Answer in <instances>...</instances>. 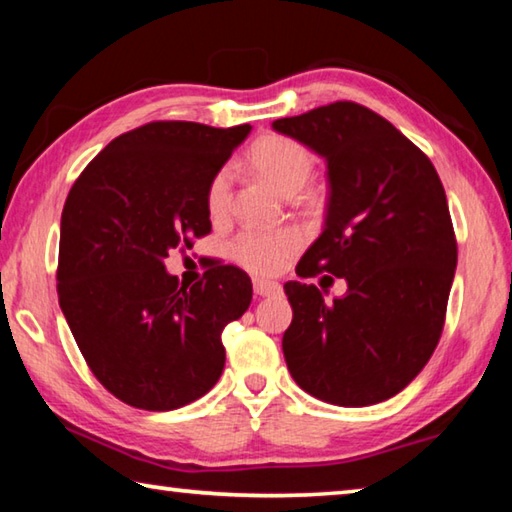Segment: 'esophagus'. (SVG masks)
<instances>
[{
    "label": "esophagus",
    "mask_w": 512,
    "mask_h": 512,
    "mask_svg": "<svg viewBox=\"0 0 512 512\" xmlns=\"http://www.w3.org/2000/svg\"><path fill=\"white\" fill-rule=\"evenodd\" d=\"M253 289L257 296H275V293H280V284L277 282H271V280H253Z\"/></svg>",
    "instance_id": "esophagus-1"
}]
</instances>
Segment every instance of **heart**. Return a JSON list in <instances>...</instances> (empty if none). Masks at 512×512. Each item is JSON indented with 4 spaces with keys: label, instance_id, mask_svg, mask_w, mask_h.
I'll list each match as a JSON object with an SVG mask.
<instances>
[{
    "label": "heart",
    "instance_id": "b5f03b06",
    "mask_svg": "<svg viewBox=\"0 0 512 512\" xmlns=\"http://www.w3.org/2000/svg\"><path fill=\"white\" fill-rule=\"evenodd\" d=\"M248 162L259 176L266 178L277 192L296 194L307 185L314 173L316 158L307 144L289 135L271 133L259 137L248 153ZM232 203V169L221 167L214 173L205 192L207 214L214 221L228 216ZM300 237L293 230H241L230 241V257L250 273L271 275L284 264V259L296 253Z\"/></svg>",
    "mask_w": 512,
    "mask_h": 512
}]
</instances>
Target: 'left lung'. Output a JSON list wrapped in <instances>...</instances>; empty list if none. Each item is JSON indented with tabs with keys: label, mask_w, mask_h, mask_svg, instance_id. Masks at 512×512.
<instances>
[{
	"label": "left lung",
	"mask_w": 512,
	"mask_h": 512,
	"mask_svg": "<svg viewBox=\"0 0 512 512\" xmlns=\"http://www.w3.org/2000/svg\"><path fill=\"white\" fill-rule=\"evenodd\" d=\"M273 128L327 160L325 230L296 273L348 282L332 302L314 284H284L291 377L336 406L384 402L427 366L445 327L458 248L443 183L409 137L361 103L334 101Z\"/></svg>",
	"instance_id": "obj_1"
}]
</instances>
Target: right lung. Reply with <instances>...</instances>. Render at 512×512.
I'll return each instance as SVG.
<instances>
[{
    "label": "right lung",
    "mask_w": 512,
    "mask_h": 512,
    "mask_svg": "<svg viewBox=\"0 0 512 512\" xmlns=\"http://www.w3.org/2000/svg\"><path fill=\"white\" fill-rule=\"evenodd\" d=\"M248 133L149 121L115 137L69 189L60 309L92 375L135 409H180L210 391L225 366L223 327L253 300L237 266L216 262L185 289L162 264L210 235L207 185Z\"/></svg>",
    "instance_id": "1"
}]
</instances>
